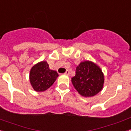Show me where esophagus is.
<instances>
[{"mask_svg":"<svg viewBox=\"0 0 131 131\" xmlns=\"http://www.w3.org/2000/svg\"><path fill=\"white\" fill-rule=\"evenodd\" d=\"M65 74H66V75H69V70L67 69L66 71L65 72Z\"/></svg>","mask_w":131,"mask_h":131,"instance_id":"34e87169","label":"esophagus"}]
</instances>
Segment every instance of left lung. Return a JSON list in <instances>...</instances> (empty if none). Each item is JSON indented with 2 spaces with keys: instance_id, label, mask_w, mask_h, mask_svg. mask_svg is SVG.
<instances>
[{
  "instance_id": "8db88e82",
  "label": "left lung",
  "mask_w": 131,
  "mask_h": 131,
  "mask_svg": "<svg viewBox=\"0 0 131 131\" xmlns=\"http://www.w3.org/2000/svg\"><path fill=\"white\" fill-rule=\"evenodd\" d=\"M71 82L81 95L91 97L102 89L104 78L101 69L96 64L85 61L76 68L75 75L71 78Z\"/></svg>"
}]
</instances>
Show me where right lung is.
I'll return each instance as SVG.
<instances>
[{
  "label": "right lung",
  "instance_id": "add662e5",
  "mask_svg": "<svg viewBox=\"0 0 131 131\" xmlns=\"http://www.w3.org/2000/svg\"><path fill=\"white\" fill-rule=\"evenodd\" d=\"M58 74L50 70L47 62H40L31 68L29 74L30 83L37 92L46 91L55 82Z\"/></svg>",
  "mask_w": 131,
  "mask_h": 131
}]
</instances>
